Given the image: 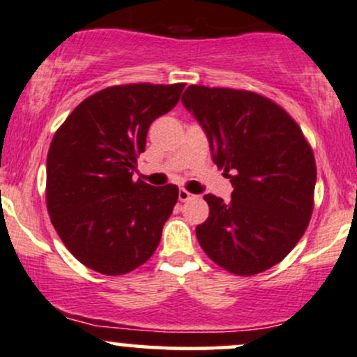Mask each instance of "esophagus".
Listing matches in <instances>:
<instances>
[{"label": "esophagus", "instance_id": "obj_1", "mask_svg": "<svg viewBox=\"0 0 357 357\" xmlns=\"http://www.w3.org/2000/svg\"><path fill=\"white\" fill-rule=\"evenodd\" d=\"M195 195L194 194H190L189 190H185V189H180L178 190V200L180 202H187V200H190V199H194Z\"/></svg>", "mask_w": 357, "mask_h": 357}]
</instances>
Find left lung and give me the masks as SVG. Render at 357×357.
<instances>
[{"label": "left lung", "mask_w": 357, "mask_h": 357, "mask_svg": "<svg viewBox=\"0 0 357 357\" xmlns=\"http://www.w3.org/2000/svg\"><path fill=\"white\" fill-rule=\"evenodd\" d=\"M182 102L206 130L212 158L231 178V202L207 194L200 248L232 275L278 265L305 232L317 178L314 151L295 119L246 89L192 84Z\"/></svg>", "instance_id": "obj_1"}]
</instances>
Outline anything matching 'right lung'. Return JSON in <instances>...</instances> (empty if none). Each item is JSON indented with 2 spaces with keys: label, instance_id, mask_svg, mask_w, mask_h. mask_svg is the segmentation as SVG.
Wrapping results in <instances>:
<instances>
[{
  "label": "right lung",
  "instance_id": "right-lung-1",
  "mask_svg": "<svg viewBox=\"0 0 357 357\" xmlns=\"http://www.w3.org/2000/svg\"><path fill=\"white\" fill-rule=\"evenodd\" d=\"M185 84H121L79 104L52 138L45 200L55 231L84 266L130 273L158 248L178 200L174 183L133 180L146 133Z\"/></svg>",
  "mask_w": 357,
  "mask_h": 357
}]
</instances>
